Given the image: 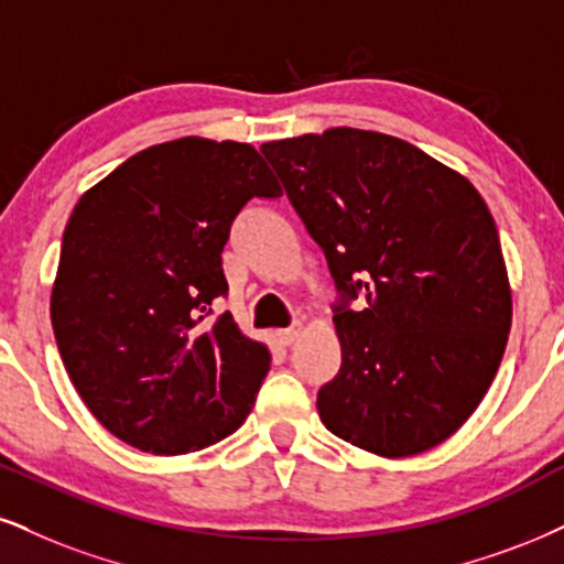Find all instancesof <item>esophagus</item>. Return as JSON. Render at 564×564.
Returning <instances> with one entry per match:
<instances>
[{
	"instance_id": "34e87169",
	"label": "esophagus",
	"mask_w": 564,
	"mask_h": 564,
	"mask_svg": "<svg viewBox=\"0 0 564 564\" xmlns=\"http://www.w3.org/2000/svg\"><path fill=\"white\" fill-rule=\"evenodd\" d=\"M297 335H301V329H297V326H290V329H276L274 332V337L280 339L282 345H293L295 339H297Z\"/></svg>"
}]
</instances>
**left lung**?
Returning a JSON list of instances; mask_svg holds the SVG:
<instances>
[{
	"mask_svg": "<svg viewBox=\"0 0 564 564\" xmlns=\"http://www.w3.org/2000/svg\"><path fill=\"white\" fill-rule=\"evenodd\" d=\"M324 248L345 301L343 366L318 389L339 440L421 455L474 415L502 364L512 290L489 206L470 180L400 138L329 128L261 145Z\"/></svg>",
	"mask_w": 564,
	"mask_h": 564,
	"instance_id": "obj_1",
	"label": "left lung"
}]
</instances>
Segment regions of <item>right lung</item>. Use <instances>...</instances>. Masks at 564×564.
<instances>
[{
	"instance_id": "right-lung-1",
	"label": "right lung",
	"mask_w": 564,
	"mask_h": 564,
	"mask_svg": "<svg viewBox=\"0 0 564 564\" xmlns=\"http://www.w3.org/2000/svg\"><path fill=\"white\" fill-rule=\"evenodd\" d=\"M282 187L250 143L187 135L83 193L62 238L52 326L90 413L151 455H185L248 419L271 352L225 314L221 250L250 198Z\"/></svg>"
}]
</instances>
